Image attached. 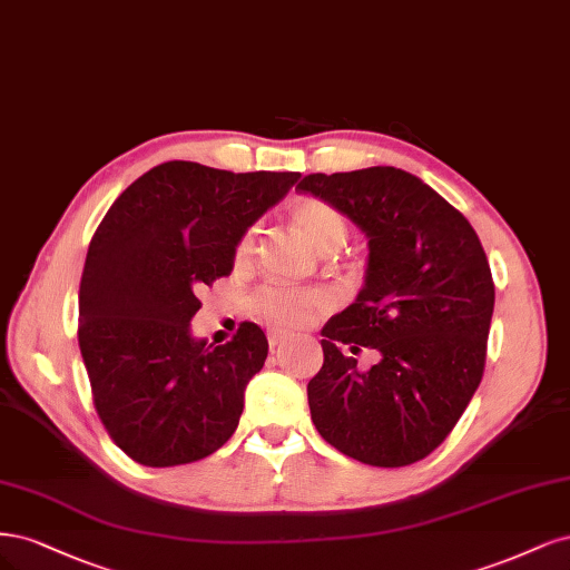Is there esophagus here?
I'll return each mask as SVG.
<instances>
[{"mask_svg":"<svg viewBox=\"0 0 570 570\" xmlns=\"http://www.w3.org/2000/svg\"><path fill=\"white\" fill-rule=\"evenodd\" d=\"M267 341H269V351H277V347L286 341V336L282 332H269Z\"/></svg>","mask_w":570,"mask_h":570,"instance_id":"1","label":"esophagus"}]
</instances>
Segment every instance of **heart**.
Masks as SVG:
<instances>
[{
	"label": "heart",
	"instance_id": "heart-1",
	"mask_svg": "<svg viewBox=\"0 0 570 570\" xmlns=\"http://www.w3.org/2000/svg\"><path fill=\"white\" fill-rule=\"evenodd\" d=\"M291 223L296 227L307 242L315 246L320 253H334L345 242V219L343 215L326 200L320 198H298L291 206ZM255 229L248 227L242 236L236 238L234 258L236 263L248 261L253 253ZM253 312L263 322L277 328V332H291L307 324L315 312L326 305V298L320 291L312 288H291V286H263L253 296Z\"/></svg>",
	"mask_w": 570,
	"mask_h": 570
}]
</instances>
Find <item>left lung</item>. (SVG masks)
Returning a JSON list of instances; mask_svg holds the SVG:
<instances>
[{
	"instance_id": "8db88e82",
	"label": "left lung",
	"mask_w": 570,
	"mask_h": 570,
	"mask_svg": "<svg viewBox=\"0 0 570 570\" xmlns=\"http://www.w3.org/2000/svg\"><path fill=\"white\" fill-rule=\"evenodd\" d=\"M296 191L351 217L366 236L364 284L322 328L309 414L338 452L372 466L431 454L483 379L494 284L469 219L426 181L391 165L307 175ZM372 346L366 373L342 355Z\"/></svg>"
}]
</instances>
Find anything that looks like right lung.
Here are the masks:
<instances>
[{
	"instance_id": "right-lung-1",
	"label": "right lung",
	"mask_w": 570,
	"mask_h": 570,
	"mask_svg": "<svg viewBox=\"0 0 570 570\" xmlns=\"http://www.w3.org/2000/svg\"><path fill=\"white\" fill-rule=\"evenodd\" d=\"M298 177L160 163L116 198L91 236L80 353L104 426L135 462H198L236 431L267 338L253 322L225 345L196 338V291L227 277L236 238Z\"/></svg>"
}]
</instances>
